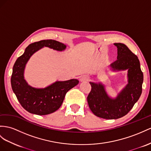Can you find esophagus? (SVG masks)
I'll list each match as a JSON object with an SVG mask.
<instances>
[{"label": "esophagus", "mask_w": 151, "mask_h": 151, "mask_svg": "<svg viewBox=\"0 0 151 151\" xmlns=\"http://www.w3.org/2000/svg\"><path fill=\"white\" fill-rule=\"evenodd\" d=\"M86 78H85V77H82V78H80V80L81 81H84V80H86Z\"/></svg>", "instance_id": "1"}]
</instances>
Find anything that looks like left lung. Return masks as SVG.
Here are the masks:
<instances>
[{
  "instance_id": "8db88e82",
  "label": "left lung",
  "mask_w": 151,
  "mask_h": 151,
  "mask_svg": "<svg viewBox=\"0 0 151 151\" xmlns=\"http://www.w3.org/2000/svg\"><path fill=\"white\" fill-rule=\"evenodd\" d=\"M117 48V60L110 64L113 71L127 70L126 86L115 98L108 95L101 83L89 82L91 91L87 96L91 110L97 117L117 119L126 115L140 98L142 91L144 75L137 55L122 43H114Z\"/></svg>"
}]
</instances>
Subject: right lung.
Here are the masks:
<instances>
[{
  "instance_id": "obj_1",
  "label": "right lung",
  "mask_w": 151,
  "mask_h": 151,
  "mask_svg": "<svg viewBox=\"0 0 151 151\" xmlns=\"http://www.w3.org/2000/svg\"><path fill=\"white\" fill-rule=\"evenodd\" d=\"M43 47L63 51L66 46L52 40H41L29 45L22 55L15 62L11 75L12 89L22 107L29 113L39 115L52 114L59 109L65 94L79 83L76 79L57 81L45 88H34L24 78L26 64L33 54Z\"/></svg>"
}]
</instances>
